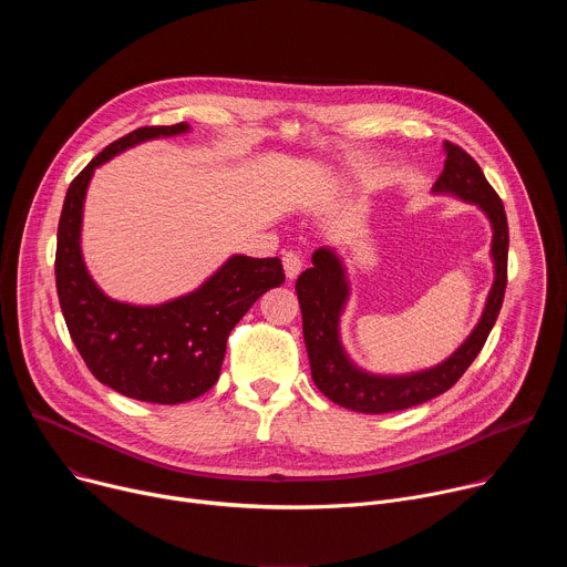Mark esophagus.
I'll list each match as a JSON object with an SVG mask.
<instances>
[{
    "instance_id": "1",
    "label": "esophagus",
    "mask_w": 567,
    "mask_h": 567,
    "mask_svg": "<svg viewBox=\"0 0 567 567\" xmlns=\"http://www.w3.org/2000/svg\"><path fill=\"white\" fill-rule=\"evenodd\" d=\"M282 267H285V276H287V280H296V278H298V274H300V269H302V260H300V256H298V254L287 251V254L282 256Z\"/></svg>"
}]
</instances>
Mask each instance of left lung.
I'll return each mask as SVG.
<instances>
[{
  "label": "left lung",
  "instance_id": "1",
  "mask_svg": "<svg viewBox=\"0 0 567 567\" xmlns=\"http://www.w3.org/2000/svg\"><path fill=\"white\" fill-rule=\"evenodd\" d=\"M444 171L433 184V195H449L464 204H475L492 226V265L494 282L484 300V309L471 334L442 363L403 372L381 374L361 368L346 350L341 339V318L348 309L352 285L343 256L334 247H320L311 256V269L300 274L296 293L302 311V337L316 388L339 406L381 415L417 406L446 392L480 354L487 341L507 287L509 230L501 197L484 179L475 161L451 141H444Z\"/></svg>",
  "mask_w": 567,
  "mask_h": 567
}]
</instances>
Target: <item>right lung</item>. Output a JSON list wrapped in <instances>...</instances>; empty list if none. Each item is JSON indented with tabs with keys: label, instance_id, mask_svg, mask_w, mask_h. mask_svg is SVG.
<instances>
[{
	"label": "right lung",
	"instance_id": "add662e5",
	"mask_svg": "<svg viewBox=\"0 0 567 567\" xmlns=\"http://www.w3.org/2000/svg\"><path fill=\"white\" fill-rule=\"evenodd\" d=\"M188 132V123L138 127L107 145L71 182L58 224L55 287L73 346L101 383L161 406L210 390L219 379L230 330L265 291L285 282L278 258L239 254L197 289L158 305L116 300L92 278L83 256V215L96 168L145 141Z\"/></svg>",
	"mask_w": 567,
	"mask_h": 567
}]
</instances>
